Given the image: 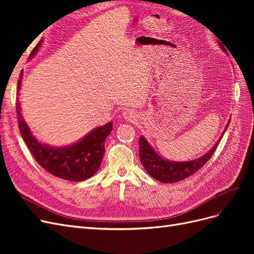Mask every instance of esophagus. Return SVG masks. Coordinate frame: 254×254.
Returning a JSON list of instances; mask_svg holds the SVG:
<instances>
[{
  "label": "esophagus",
  "mask_w": 254,
  "mask_h": 254,
  "mask_svg": "<svg viewBox=\"0 0 254 254\" xmlns=\"http://www.w3.org/2000/svg\"><path fill=\"white\" fill-rule=\"evenodd\" d=\"M122 118L127 122H135L137 119V114L131 110V109H126L122 112Z\"/></svg>",
  "instance_id": "obj_1"
}]
</instances>
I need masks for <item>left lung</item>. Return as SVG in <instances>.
I'll return each mask as SVG.
<instances>
[{"label": "left lung", "instance_id": "1", "mask_svg": "<svg viewBox=\"0 0 254 254\" xmlns=\"http://www.w3.org/2000/svg\"><path fill=\"white\" fill-rule=\"evenodd\" d=\"M218 43L220 49L226 52V49L222 47L221 43ZM229 124L230 120L228 121V124L225 127V130L222 131L220 137L209 151L204 153L203 156L190 161H178V162H177V161H171L163 158L152 148V146L148 143V141L146 140L143 135H141L139 139V156L141 163L144 166L146 172L149 174V176L160 182L175 183L186 179L190 175H193L197 171L200 170L207 161H209L215 149H216L218 143L220 142L221 137L224 136Z\"/></svg>", "mask_w": 254, "mask_h": 254}]
</instances>
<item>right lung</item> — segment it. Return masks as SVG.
<instances>
[{"label":"right lung","mask_w":254,"mask_h":254,"mask_svg":"<svg viewBox=\"0 0 254 254\" xmlns=\"http://www.w3.org/2000/svg\"><path fill=\"white\" fill-rule=\"evenodd\" d=\"M42 40L38 43L29 59H32L41 47ZM23 71L18 80V91L21 89ZM17 114L19 129L23 140L26 143L34 158L45 171L68 181H83L93 176L102 164L105 153V141L111 133L112 123H107L91 130L77 142L66 146H51L38 141L33 135L30 128L23 119L21 105L17 99Z\"/></svg>","instance_id":"1"}]
</instances>
